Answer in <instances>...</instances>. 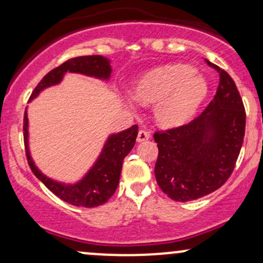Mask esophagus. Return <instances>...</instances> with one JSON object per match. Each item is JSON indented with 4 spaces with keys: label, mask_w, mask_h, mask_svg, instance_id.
Returning <instances> with one entry per match:
<instances>
[{
    "label": "esophagus",
    "mask_w": 263,
    "mask_h": 263,
    "mask_svg": "<svg viewBox=\"0 0 263 263\" xmlns=\"http://www.w3.org/2000/svg\"><path fill=\"white\" fill-rule=\"evenodd\" d=\"M148 138H149V134L146 131V129H141V131H138L137 142H144L148 140Z\"/></svg>",
    "instance_id": "1"
}]
</instances>
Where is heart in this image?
Instances as JSON below:
<instances>
[{
	"mask_svg": "<svg viewBox=\"0 0 263 263\" xmlns=\"http://www.w3.org/2000/svg\"><path fill=\"white\" fill-rule=\"evenodd\" d=\"M206 93L205 78L186 65L156 69L142 77L135 86L138 101L156 104V120L163 127H177L188 122Z\"/></svg>",
	"mask_w": 263,
	"mask_h": 263,
	"instance_id": "b5f03b06",
	"label": "heart"
}]
</instances>
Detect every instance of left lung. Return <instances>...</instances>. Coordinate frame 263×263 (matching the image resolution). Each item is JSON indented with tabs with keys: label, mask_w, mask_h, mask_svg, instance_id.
<instances>
[{
	"label": "left lung",
	"mask_w": 263,
	"mask_h": 263,
	"mask_svg": "<svg viewBox=\"0 0 263 263\" xmlns=\"http://www.w3.org/2000/svg\"><path fill=\"white\" fill-rule=\"evenodd\" d=\"M215 96L193 121L158 131L155 176L163 193L190 201L215 192L231 176L245 136L246 112L235 81L218 65Z\"/></svg>",
	"instance_id": "1"
}]
</instances>
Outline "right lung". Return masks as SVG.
I'll return each instance as SVG.
<instances>
[{"instance_id": "add662e5", "label": "right lung", "mask_w": 263, "mask_h": 263, "mask_svg": "<svg viewBox=\"0 0 263 263\" xmlns=\"http://www.w3.org/2000/svg\"><path fill=\"white\" fill-rule=\"evenodd\" d=\"M112 69L110 60L102 55H85L66 60L62 65L50 70L39 81L33 90L29 101L35 99L39 92L47 87L57 85L63 80L66 73L84 74L96 79L108 80ZM23 137H25L26 156L29 167L35 177L47 186L57 197L75 205V206L95 208L105 204L116 192L121 176L122 162L125 157L134 148L136 137L138 134V126L134 125L125 131L108 136L105 142L100 156L90 168L89 172L75 184L59 183L44 176L33 162L28 147V117L27 110L23 119Z\"/></svg>"}]
</instances>
